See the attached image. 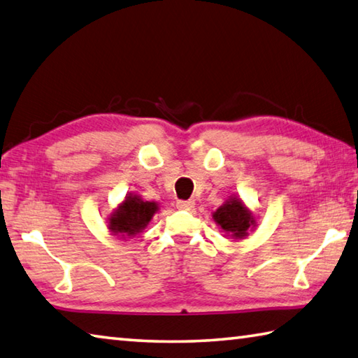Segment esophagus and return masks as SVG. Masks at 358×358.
Listing matches in <instances>:
<instances>
[{
  "instance_id": "esophagus-1",
  "label": "esophagus",
  "mask_w": 358,
  "mask_h": 358,
  "mask_svg": "<svg viewBox=\"0 0 358 358\" xmlns=\"http://www.w3.org/2000/svg\"><path fill=\"white\" fill-rule=\"evenodd\" d=\"M176 207L179 210H192L194 207V201H178Z\"/></svg>"
}]
</instances>
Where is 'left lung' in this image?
<instances>
[{
  "label": "left lung",
  "mask_w": 358,
  "mask_h": 358,
  "mask_svg": "<svg viewBox=\"0 0 358 358\" xmlns=\"http://www.w3.org/2000/svg\"><path fill=\"white\" fill-rule=\"evenodd\" d=\"M215 224L222 229L234 240L246 238L249 232H254L257 227V218L254 212L238 196H229L212 213Z\"/></svg>",
  "instance_id": "8db88e82"
}]
</instances>
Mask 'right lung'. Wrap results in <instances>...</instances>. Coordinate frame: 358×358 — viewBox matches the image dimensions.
Segmentation results:
<instances>
[{
  "instance_id": "obj_1",
  "label": "right lung",
  "mask_w": 358,
  "mask_h": 358,
  "mask_svg": "<svg viewBox=\"0 0 358 358\" xmlns=\"http://www.w3.org/2000/svg\"><path fill=\"white\" fill-rule=\"evenodd\" d=\"M157 212V202L145 201L140 194L129 193L110 212L107 218V229L121 240L132 238L145 231Z\"/></svg>"
}]
</instances>
